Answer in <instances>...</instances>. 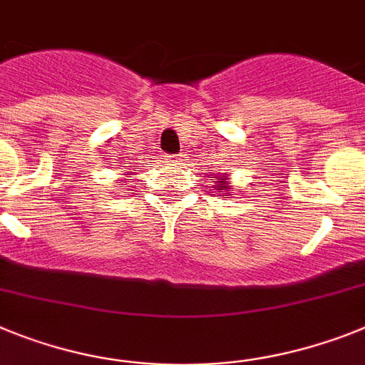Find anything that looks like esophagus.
<instances>
[{"label": "esophagus", "instance_id": "34e87169", "mask_svg": "<svg viewBox=\"0 0 365 365\" xmlns=\"http://www.w3.org/2000/svg\"><path fill=\"white\" fill-rule=\"evenodd\" d=\"M167 163L173 165V167H178L180 165V160L176 156H167Z\"/></svg>", "mask_w": 365, "mask_h": 365}]
</instances>
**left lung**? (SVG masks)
Wrapping results in <instances>:
<instances>
[{
    "instance_id": "obj_1",
    "label": "left lung",
    "mask_w": 365,
    "mask_h": 365,
    "mask_svg": "<svg viewBox=\"0 0 365 365\" xmlns=\"http://www.w3.org/2000/svg\"><path fill=\"white\" fill-rule=\"evenodd\" d=\"M211 178H215L213 191L227 198V196H230V191L233 189V185H230V180H227L226 174H211Z\"/></svg>"
}]
</instances>
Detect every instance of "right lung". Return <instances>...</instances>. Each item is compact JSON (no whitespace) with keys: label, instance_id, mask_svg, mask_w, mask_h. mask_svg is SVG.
Segmentation results:
<instances>
[{"label":"right lung","instance_id":"1","mask_svg":"<svg viewBox=\"0 0 365 365\" xmlns=\"http://www.w3.org/2000/svg\"><path fill=\"white\" fill-rule=\"evenodd\" d=\"M128 167H132V165H128ZM132 169H134V167H132ZM132 169H128V170H126V173H128V174H126V178H119V180H117V183H123V185H125V182H126V180H128V178H132Z\"/></svg>","mask_w":365,"mask_h":365}]
</instances>
